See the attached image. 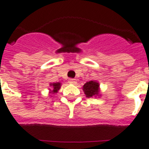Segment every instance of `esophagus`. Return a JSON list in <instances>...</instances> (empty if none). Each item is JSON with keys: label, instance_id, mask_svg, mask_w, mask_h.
Wrapping results in <instances>:
<instances>
[{"label": "esophagus", "instance_id": "34e87169", "mask_svg": "<svg viewBox=\"0 0 149 149\" xmlns=\"http://www.w3.org/2000/svg\"><path fill=\"white\" fill-rule=\"evenodd\" d=\"M68 82L71 84H76L77 81H76V79H74V78H69V79H68Z\"/></svg>", "mask_w": 149, "mask_h": 149}]
</instances>
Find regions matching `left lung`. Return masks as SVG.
<instances>
[{"mask_svg":"<svg viewBox=\"0 0 149 149\" xmlns=\"http://www.w3.org/2000/svg\"><path fill=\"white\" fill-rule=\"evenodd\" d=\"M83 90L88 97H91L99 93V84L96 81H90L84 84V85L83 86Z\"/></svg>","mask_w":149,"mask_h":149,"instance_id":"1","label":"left lung"}]
</instances>
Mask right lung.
<instances>
[{
  "instance_id": "1",
  "label": "right lung",
  "mask_w": 149,
  "mask_h": 149,
  "mask_svg": "<svg viewBox=\"0 0 149 149\" xmlns=\"http://www.w3.org/2000/svg\"><path fill=\"white\" fill-rule=\"evenodd\" d=\"M51 86L52 87V93H57L58 91L60 89V87H61V84L60 83H53L51 84Z\"/></svg>"
}]
</instances>
